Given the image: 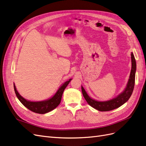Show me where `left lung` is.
I'll return each instance as SVG.
<instances>
[{
  "mask_svg": "<svg viewBox=\"0 0 146 146\" xmlns=\"http://www.w3.org/2000/svg\"><path fill=\"white\" fill-rule=\"evenodd\" d=\"M131 59L132 69L126 88L123 91V92L121 93L120 95H118L117 98L105 102L97 101L90 98L87 93H86L83 87H81L82 92L84 98L91 106H92L96 110L100 111H109L121 106L129 100L132 94L134 88L135 78V72L137 67L136 61L133 53H131Z\"/></svg>",
  "mask_w": 146,
  "mask_h": 146,
  "instance_id": "obj_1",
  "label": "left lung"
}]
</instances>
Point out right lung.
<instances>
[{"label":"right lung","instance_id":"obj_1","mask_svg":"<svg viewBox=\"0 0 146 146\" xmlns=\"http://www.w3.org/2000/svg\"><path fill=\"white\" fill-rule=\"evenodd\" d=\"M70 79L69 80H67L64 84H62L61 87L59 88L56 94L54 95L52 98L47 100L41 101V102H31L25 99L23 97H21L20 94L18 93L17 89L15 88V86L14 84V88L15 91V93L17 96V98L20 101L26 108L31 111L37 113V114H46L48 112H50L54 110L59 105L61 100L62 96L63 94L64 91L67 87V86L70 83Z\"/></svg>","mask_w":146,"mask_h":146}]
</instances>
